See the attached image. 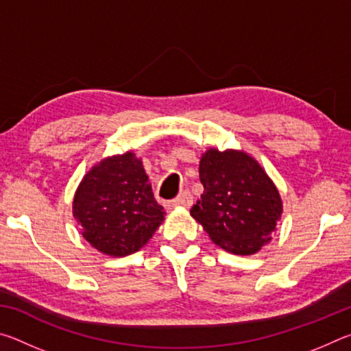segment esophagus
<instances>
[{
    "mask_svg": "<svg viewBox=\"0 0 351 351\" xmlns=\"http://www.w3.org/2000/svg\"><path fill=\"white\" fill-rule=\"evenodd\" d=\"M192 203H193V197H192V193L189 192V190H184L182 193L178 195V197L173 201H171V204H173L175 207H178V206L189 207V206H192Z\"/></svg>",
    "mask_w": 351,
    "mask_h": 351,
    "instance_id": "1",
    "label": "esophagus"
}]
</instances>
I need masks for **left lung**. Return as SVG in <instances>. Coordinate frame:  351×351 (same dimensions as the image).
Returning <instances> with one entry per match:
<instances>
[{"label":"left lung","instance_id":"8db88e82","mask_svg":"<svg viewBox=\"0 0 351 351\" xmlns=\"http://www.w3.org/2000/svg\"><path fill=\"white\" fill-rule=\"evenodd\" d=\"M199 180L204 192L190 215L228 252H258L283 210L278 190L261 165L245 152L210 148L199 161Z\"/></svg>","mask_w":351,"mask_h":351}]
</instances>
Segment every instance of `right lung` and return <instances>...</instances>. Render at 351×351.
I'll list each match as a JSON object with an SVG mask.
<instances>
[{"mask_svg": "<svg viewBox=\"0 0 351 351\" xmlns=\"http://www.w3.org/2000/svg\"><path fill=\"white\" fill-rule=\"evenodd\" d=\"M73 213L85 240L111 257L139 251L165 215L142 161L132 152L102 159L83 176Z\"/></svg>", "mask_w": 351, "mask_h": 351, "instance_id": "1", "label": "right lung"}]
</instances>
